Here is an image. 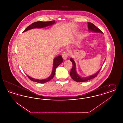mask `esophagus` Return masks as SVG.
<instances>
[{"label": "esophagus", "instance_id": "esophagus-1", "mask_svg": "<svg viewBox=\"0 0 123 123\" xmlns=\"http://www.w3.org/2000/svg\"><path fill=\"white\" fill-rule=\"evenodd\" d=\"M62 57L63 59L64 60H66V59L68 58V53L67 52H64L62 54Z\"/></svg>", "mask_w": 123, "mask_h": 123}]
</instances>
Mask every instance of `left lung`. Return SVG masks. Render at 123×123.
<instances>
[{
	"mask_svg": "<svg viewBox=\"0 0 123 123\" xmlns=\"http://www.w3.org/2000/svg\"><path fill=\"white\" fill-rule=\"evenodd\" d=\"M88 29L89 31L94 32H96V33H103V32L99 29H98L97 27H96L94 24L91 23H88ZM70 60L72 62V65H73L72 68L70 70V76L72 78V79L76 82H84L88 81V80L94 78L97 76L98 74H99V73L100 70L101 68L95 74H94L93 75H91V76H90L88 77H82L80 76L79 75H78V74L76 72V64H75L74 60L72 58H70Z\"/></svg>",
	"mask_w": 123,
	"mask_h": 123,
	"instance_id": "obj_1",
	"label": "left lung"
}]
</instances>
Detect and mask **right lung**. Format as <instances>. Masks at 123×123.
I'll use <instances>...</instances> for the list:
<instances>
[{
    "mask_svg": "<svg viewBox=\"0 0 123 123\" xmlns=\"http://www.w3.org/2000/svg\"><path fill=\"white\" fill-rule=\"evenodd\" d=\"M55 23V21H52L50 22H41V21H39V22H36L33 24L30 25L29 27H28L26 29H25L23 32H26L28 30H29L30 29H35V28H45L47 26L53 25V24ZM63 59L61 55H59V56L55 58L53 60V68L52 72L51 75L49 76L48 78H47L45 79H42V80H39V79H36L35 78H32L30 76H29L28 75L27 76L29 78V79L35 82L40 83H44L45 82H48L50 81L51 79H52L53 77L55 75V70L56 68L58 67L59 64H61L62 62Z\"/></svg>",
    "mask_w": 123,
    "mask_h": 123,
    "instance_id": "1",
    "label": "right lung"
}]
</instances>
